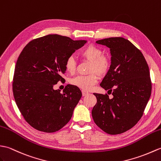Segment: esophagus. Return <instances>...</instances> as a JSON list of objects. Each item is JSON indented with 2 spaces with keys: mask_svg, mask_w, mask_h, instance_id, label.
<instances>
[{
  "mask_svg": "<svg viewBox=\"0 0 161 161\" xmlns=\"http://www.w3.org/2000/svg\"><path fill=\"white\" fill-rule=\"evenodd\" d=\"M88 94H89V92H86V91H84V90L82 91V94H83V96L87 95Z\"/></svg>",
  "mask_w": 161,
  "mask_h": 161,
  "instance_id": "34e87169",
  "label": "esophagus"
}]
</instances>
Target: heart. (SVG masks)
<instances>
[{"label": "heart", "instance_id": "heart-1", "mask_svg": "<svg viewBox=\"0 0 161 161\" xmlns=\"http://www.w3.org/2000/svg\"><path fill=\"white\" fill-rule=\"evenodd\" d=\"M103 49L94 45H89L80 52L84 60L91 63L89 72L86 76H77L70 80L71 85L84 90H90L97 83L99 76H104L108 74L111 67V60L108 56L103 54ZM65 67L67 72L73 74L76 68V63L73 56H69L65 62ZM96 73L97 74H96Z\"/></svg>", "mask_w": 161, "mask_h": 161}]
</instances>
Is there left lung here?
I'll return each instance as SVG.
<instances>
[{
	"mask_svg": "<svg viewBox=\"0 0 161 161\" xmlns=\"http://www.w3.org/2000/svg\"><path fill=\"white\" fill-rule=\"evenodd\" d=\"M96 43L110 49L111 67L101 86L113 98L94 93L97 102L92 118L106 133L120 134L133 127L143 114L152 92L149 66L142 52L125 38H108Z\"/></svg>",
	"mask_w": 161,
	"mask_h": 161,
	"instance_id": "left-lung-1",
	"label": "left lung"
}]
</instances>
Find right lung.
<instances>
[{
    "label": "right lung",
    "mask_w": 161,
    "mask_h": 161,
    "mask_svg": "<svg viewBox=\"0 0 161 161\" xmlns=\"http://www.w3.org/2000/svg\"><path fill=\"white\" fill-rule=\"evenodd\" d=\"M49 34L31 41L21 52L14 69V97L25 120L34 129L52 133L70 120L82 96L80 89L67 85L63 92L53 90L63 82L67 58L86 43Z\"/></svg>",
    "instance_id": "add662e5"
}]
</instances>
